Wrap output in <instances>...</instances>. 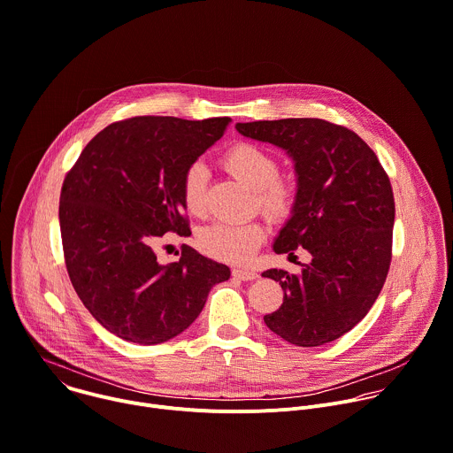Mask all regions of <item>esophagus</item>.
Masks as SVG:
<instances>
[{
  "label": "esophagus",
  "instance_id": "1",
  "mask_svg": "<svg viewBox=\"0 0 453 453\" xmlns=\"http://www.w3.org/2000/svg\"><path fill=\"white\" fill-rule=\"evenodd\" d=\"M232 276L239 278V280H244V281H250V280H255L257 278V273L253 269H244V267H234L232 269Z\"/></svg>",
  "mask_w": 453,
  "mask_h": 453
}]
</instances>
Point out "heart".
<instances>
[{"label":"heart","mask_w":453,"mask_h":453,"mask_svg":"<svg viewBox=\"0 0 453 453\" xmlns=\"http://www.w3.org/2000/svg\"><path fill=\"white\" fill-rule=\"evenodd\" d=\"M223 166L255 189V205L273 221L287 219L297 203L296 184L278 175L280 163L265 149L253 143H237L223 154ZM209 172L202 163H193L182 177L180 193L184 207L193 216H203L207 211ZM265 237L260 221L230 223L218 221L205 226L198 235L203 253L223 262H246Z\"/></svg>","instance_id":"1"}]
</instances>
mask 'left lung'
<instances>
[{"label": "left lung", "instance_id": "left-lung-1", "mask_svg": "<svg viewBox=\"0 0 453 453\" xmlns=\"http://www.w3.org/2000/svg\"><path fill=\"white\" fill-rule=\"evenodd\" d=\"M248 138L285 149L296 163L297 203L276 253L304 248L311 262L280 281L281 306L267 327L299 347H317L350 331L375 303L391 264L395 198L375 152L350 129L322 119L237 124Z\"/></svg>", "mask_w": 453, "mask_h": 453}]
</instances>
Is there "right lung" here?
<instances>
[{"label": "right lung", "mask_w": 453, "mask_h": 453, "mask_svg": "<svg viewBox=\"0 0 453 453\" xmlns=\"http://www.w3.org/2000/svg\"><path fill=\"white\" fill-rule=\"evenodd\" d=\"M228 117H133L104 127L67 172L60 230L69 278L94 319L133 343H163L200 315L230 269L189 246L161 265L154 242L191 234L184 172L223 136Z\"/></svg>", "instance_id": "obj_1"}]
</instances>
